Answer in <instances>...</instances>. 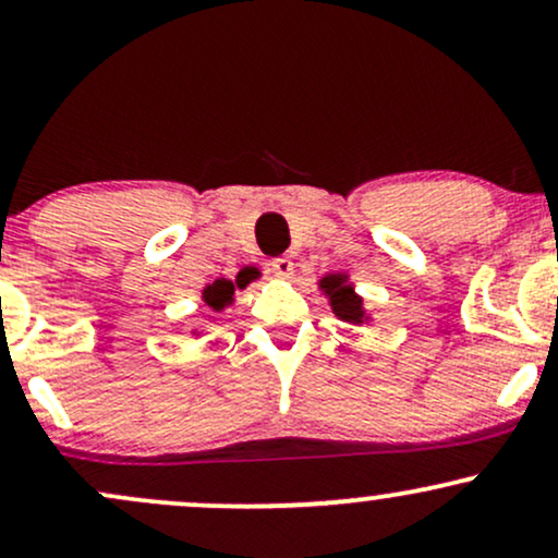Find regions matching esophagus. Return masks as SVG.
<instances>
[{"label":"esophagus","instance_id":"1","mask_svg":"<svg viewBox=\"0 0 558 558\" xmlns=\"http://www.w3.org/2000/svg\"><path fill=\"white\" fill-rule=\"evenodd\" d=\"M272 272L278 275V278H283V280L293 278V262H291V257H278V259H272Z\"/></svg>","mask_w":558,"mask_h":558}]
</instances>
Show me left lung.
<instances>
[{
    "instance_id": "obj_1",
    "label": "left lung",
    "mask_w": 558,
    "mask_h": 558,
    "mask_svg": "<svg viewBox=\"0 0 558 558\" xmlns=\"http://www.w3.org/2000/svg\"><path fill=\"white\" fill-rule=\"evenodd\" d=\"M317 286H319V291L325 293L332 315H336L338 319H343V323H351V325L369 323L367 310H364V299L354 291V283H351L349 275L328 272L325 278L317 280Z\"/></svg>"
}]
</instances>
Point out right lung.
<instances>
[{"mask_svg":"<svg viewBox=\"0 0 558 558\" xmlns=\"http://www.w3.org/2000/svg\"><path fill=\"white\" fill-rule=\"evenodd\" d=\"M235 288H246V286H241L239 280H226V278H220V280H215V283H209V286H204V291H202V301L204 304L209 306V310L213 312H222L226 310V306H230L233 304V296H235Z\"/></svg>","mask_w":558,"mask_h":558,"instance_id":"add662e5","label":"right lung"}]
</instances>
